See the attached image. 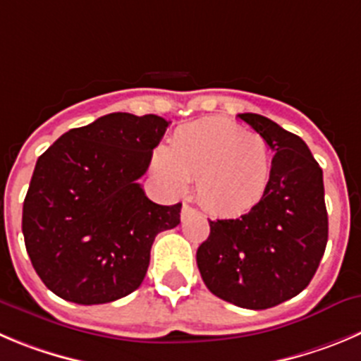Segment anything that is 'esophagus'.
<instances>
[{
	"label": "esophagus",
	"instance_id": "obj_1",
	"mask_svg": "<svg viewBox=\"0 0 361 361\" xmlns=\"http://www.w3.org/2000/svg\"><path fill=\"white\" fill-rule=\"evenodd\" d=\"M192 212H196V208H192L190 204L185 203L183 208H181V217H185V215H187V214H192Z\"/></svg>",
	"mask_w": 361,
	"mask_h": 361
}]
</instances>
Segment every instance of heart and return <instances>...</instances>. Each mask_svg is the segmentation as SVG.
I'll return each mask as SVG.
<instances>
[{
    "instance_id": "b5f03b06",
    "label": "heart",
    "mask_w": 361,
    "mask_h": 361,
    "mask_svg": "<svg viewBox=\"0 0 361 361\" xmlns=\"http://www.w3.org/2000/svg\"><path fill=\"white\" fill-rule=\"evenodd\" d=\"M154 167L174 190L197 180L201 203L221 215L251 210L264 196L271 176V149L258 133L233 121L212 117L181 126Z\"/></svg>"
}]
</instances>
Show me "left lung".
Masks as SVG:
<instances>
[{
	"instance_id": "left-lung-1",
	"label": "left lung",
	"mask_w": 361,
	"mask_h": 361,
	"mask_svg": "<svg viewBox=\"0 0 361 361\" xmlns=\"http://www.w3.org/2000/svg\"><path fill=\"white\" fill-rule=\"evenodd\" d=\"M274 153L264 196L238 219L210 222L197 247L208 290L247 310L295 298L317 272L328 244L322 169L302 139L258 114H238Z\"/></svg>"
}]
</instances>
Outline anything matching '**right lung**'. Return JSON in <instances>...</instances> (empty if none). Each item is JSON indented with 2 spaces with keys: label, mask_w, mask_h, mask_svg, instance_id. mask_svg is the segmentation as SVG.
<instances>
[{
  "label": "right lung",
  "mask_w": 361,
  "mask_h": 361,
  "mask_svg": "<svg viewBox=\"0 0 361 361\" xmlns=\"http://www.w3.org/2000/svg\"><path fill=\"white\" fill-rule=\"evenodd\" d=\"M167 126L153 114H109L40 154L23 204V235L53 294L103 305L140 287L154 237L180 224L181 203H153L139 183Z\"/></svg>",
  "instance_id": "right-lung-1"
}]
</instances>
